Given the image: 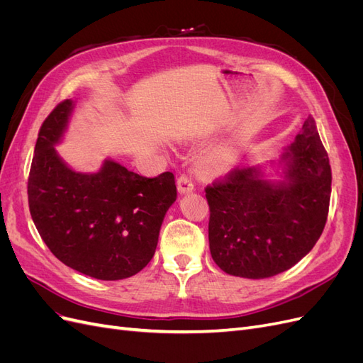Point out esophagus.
I'll list each match as a JSON object with an SVG mask.
<instances>
[{
    "label": "esophagus",
    "mask_w": 363,
    "mask_h": 363,
    "mask_svg": "<svg viewBox=\"0 0 363 363\" xmlns=\"http://www.w3.org/2000/svg\"><path fill=\"white\" fill-rule=\"evenodd\" d=\"M177 188L182 194H186V192H191L194 191V182H192V177L188 174H182L180 177L177 179Z\"/></svg>",
    "instance_id": "esophagus-1"
}]
</instances>
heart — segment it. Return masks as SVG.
Wrapping results in <instances>:
<instances>
[{"label": "heart", "instance_id": "1", "mask_svg": "<svg viewBox=\"0 0 363 363\" xmlns=\"http://www.w3.org/2000/svg\"><path fill=\"white\" fill-rule=\"evenodd\" d=\"M230 162L228 155H218L215 157H212L208 160V169L213 171V172H219V171H224L227 168V164Z\"/></svg>", "mask_w": 363, "mask_h": 363}]
</instances>
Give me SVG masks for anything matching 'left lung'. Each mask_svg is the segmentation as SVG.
<instances>
[{
    "label": "left lung",
    "instance_id": "left-lung-1",
    "mask_svg": "<svg viewBox=\"0 0 363 363\" xmlns=\"http://www.w3.org/2000/svg\"><path fill=\"white\" fill-rule=\"evenodd\" d=\"M288 183L256 168H235L204 188L208 245L224 272L267 279L292 268L320 239L332 194V168L313 118L289 147Z\"/></svg>",
    "mask_w": 363,
    "mask_h": 363
}]
</instances>
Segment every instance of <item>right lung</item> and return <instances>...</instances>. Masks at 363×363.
Returning <instances> with one entry per match:
<instances>
[{
	"instance_id": "obj_1",
	"label": "right lung",
	"mask_w": 363,
	"mask_h": 363,
	"mask_svg": "<svg viewBox=\"0 0 363 363\" xmlns=\"http://www.w3.org/2000/svg\"><path fill=\"white\" fill-rule=\"evenodd\" d=\"M71 108L59 103L39 128L27 186L33 223L67 267L98 280L131 277L155 256L177 199L174 174L148 179L112 160L96 174L72 171L54 150Z\"/></svg>"
}]
</instances>
